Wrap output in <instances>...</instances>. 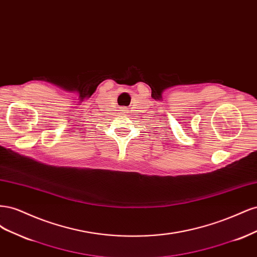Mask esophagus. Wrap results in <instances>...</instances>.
<instances>
[{
  "label": "esophagus",
  "instance_id": "obj_1",
  "mask_svg": "<svg viewBox=\"0 0 257 257\" xmlns=\"http://www.w3.org/2000/svg\"><path fill=\"white\" fill-rule=\"evenodd\" d=\"M120 111H122V112H124V113H125V111H126V108H124V107H122L121 108V110Z\"/></svg>",
  "mask_w": 257,
  "mask_h": 257
}]
</instances>
